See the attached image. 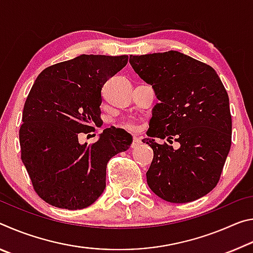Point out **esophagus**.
<instances>
[{
    "instance_id": "obj_1",
    "label": "esophagus",
    "mask_w": 253,
    "mask_h": 253,
    "mask_svg": "<svg viewBox=\"0 0 253 253\" xmlns=\"http://www.w3.org/2000/svg\"><path fill=\"white\" fill-rule=\"evenodd\" d=\"M140 144H142V140H140L139 138H137V137H134V138H132V143H131V148H137Z\"/></svg>"
}]
</instances>
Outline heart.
I'll return each mask as SVG.
<instances>
[{
    "label": "heart",
    "mask_w": 253,
    "mask_h": 253,
    "mask_svg": "<svg viewBox=\"0 0 253 253\" xmlns=\"http://www.w3.org/2000/svg\"><path fill=\"white\" fill-rule=\"evenodd\" d=\"M122 126L128 130H135L137 127V124L135 121H132V119H126V121H124L122 123Z\"/></svg>",
    "instance_id": "obj_1"
}]
</instances>
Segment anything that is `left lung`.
<instances>
[{
    "instance_id": "left-lung-1",
    "label": "left lung",
    "mask_w": 253,
    "mask_h": 253,
    "mask_svg": "<svg viewBox=\"0 0 253 253\" xmlns=\"http://www.w3.org/2000/svg\"><path fill=\"white\" fill-rule=\"evenodd\" d=\"M132 69L155 91L147 136L154 158L147 184L161 199L187 203L216 186L231 147L229 96L211 66L178 51L130 55ZM174 138L177 148L153 139Z\"/></svg>"
}]
</instances>
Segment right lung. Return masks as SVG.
<instances>
[{
  "label": "right lung",
  "instance_id": "obj_1",
  "mask_svg": "<svg viewBox=\"0 0 253 253\" xmlns=\"http://www.w3.org/2000/svg\"><path fill=\"white\" fill-rule=\"evenodd\" d=\"M127 62L128 55L81 54L45 68L34 81L19 132L21 160L46 203L68 210L91 205L106 187L107 163L129 148L131 136L115 127L91 145L78 139L101 121V89Z\"/></svg>",
  "mask_w": 253,
  "mask_h": 253
}]
</instances>
